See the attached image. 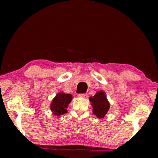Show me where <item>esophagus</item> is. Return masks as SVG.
<instances>
[{"instance_id": "esophagus-1", "label": "esophagus", "mask_w": 158, "mask_h": 158, "mask_svg": "<svg viewBox=\"0 0 158 158\" xmlns=\"http://www.w3.org/2000/svg\"><path fill=\"white\" fill-rule=\"evenodd\" d=\"M77 96L80 97V98H86L88 97V95L87 94H80L77 95Z\"/></svg>"}]
</instances>
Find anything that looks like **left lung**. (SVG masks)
Masks as SVG:
<instances>
[{
    "mask_svg": "<svg viewBox=\"0 0 158 158\" xmlns=\"http://www.w3.org/2000/svg\"><path fill=\"white\" fill-rule=\"evenodd\" d=\"M89 100L93 107V113L96 117L102 118L105 116L110 108V103L103 90H98L94 96H90Z\"/></svg>",
    "mask_w": 158,
    "mask_h": 158,
    "instance_id": "left-lung-1",
    "label": "left lung"
}]
</instances>
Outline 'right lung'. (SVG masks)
I'll return each mask as SVG.
<instances>
[{
  "instance_id": "right-lung-1",
  "label": "right lung",
  "mask_w": 158,
  "mask_h": 158,
  "mask_svg": "<svg viewBox=\"0 0 158 158\" xmlns=\"http://www.w3.org/2000/svg\"><path fill=\"white\" fill-rule=\"evenodd\" d=\"M73 99L71 94H67L63 92H60L56 95L50 104V110L52 114L60 116L68 112L67 108Z\"/></svg>"
}]
</instances>
